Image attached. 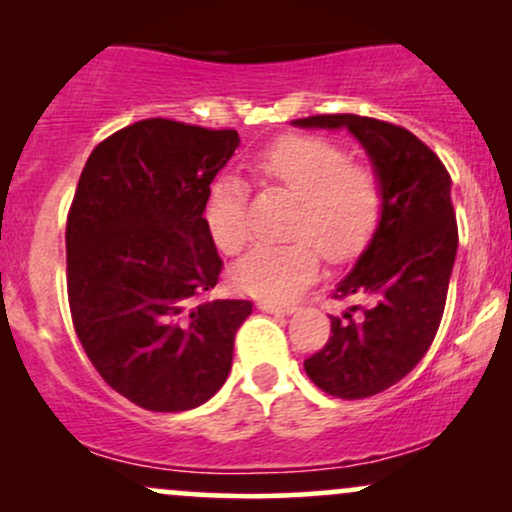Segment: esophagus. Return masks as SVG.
<instances>
[{
    "instance_id": "34e87169",
    "label": "esophagus",
    "mask_w": 512,
    "mask_h": 512,
    "mask_svg": "<svg viewBox=\"0 0 512 512\" xmlns=\"http://www.w3.org/2000/svg\"><path fill=\"white\" fill-rule=\"evenodd\" d=\"M257 308L264 310V313H272V315H293L296 313V305L289 303H274V301H260Z\"/></svg>"
}]
</instances>
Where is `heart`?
<instances>
[{"mask_svg":"<svg viewBox=\"0 0 512 512\" xmlns=\"http://www.w3.org/2000/svg\"><path fill=\"white\" fill-rule=\"evenodd\" d=\"M257 173L298 199L301 209L291 226L298 240L250 248L231 267L236 289L264 301H286L320 272L316 244L330 262L351 260L366 248L380 216V185L368 168L351 166L344 149L322 139L286 137L262 154ZM204 223L223 252L233 255L243 248L250 236L243 182L223 175L211 185Z\"/></svg>","mask_w":512,"mask_h":512,"instance_id":"obj_1","label":"heart"}]
</instances>
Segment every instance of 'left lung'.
<instances>
[{"label":"left lung","instance_id":"left-lung-1","mask_svg":"<svg viewBox=\"0 0 512 512\" xmlns=\"http://www.w3.org/2000/svg\"><path fill=\"white\" fill-rule=\"evenodd\" d=\"M291 125L351 132L380 185L378 226L334 291L368 305L361 315L351 305L342 317H330V342L303 363L327 395L373 397L399 383L438 332L457 255L452 180L421 139L390 122L313 115Z\"/></svg>","mask_w":512,"mask_h":512}]
</instances>
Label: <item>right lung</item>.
I'll list each match as a JSON object with an SVG mask.
<instances>
[{
    "mask_svg": "<svg viewBox=\"0 0 512 512\" xmlns=\"http://www.w3.org/2000/svg\"><path fill=\"white\" fill-rule=\"evenodd\" d=\"M236 129L134 122L88 156L67 219L74 330L101 378L149 411H185L226 383L250 301H202L223 267L204 202Z\"/></svg>",
    "mask_w": 512,
    "mask_h": 512,
    "instance_id": "add662e5",
    "label": "right lung"
}]
</instances>
